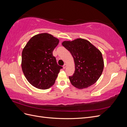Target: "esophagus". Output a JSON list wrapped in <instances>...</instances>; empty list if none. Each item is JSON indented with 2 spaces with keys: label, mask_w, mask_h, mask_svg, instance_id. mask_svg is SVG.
<instances>
[{
  "label": "esophagus",
  "mask_w": 127,
  "mask_h": 127,
  "mask_svg": "<svg viewBox=\"0 0 127 127\" xmlns=\"http://www.w3.org/2000/svg\"><path fill=\"white\" fill-rule=\"evenodd\" d=\"M67 66V64H64V66H63V68H64V69H65V68H66Z\"/></svg>",
  "instance_id": "esophagus-1"
}]
</instances>
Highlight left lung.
<instances>
[{
	"mask_svg": "<svg viewBox=\"0 0 127 127\" xmlns=\"http://www.w3.org/2000/svg\"><path fill=\"white\" fill-rule=\"evenodd\" d=\"M62 45L69 51L74 60L75 72L69 76L72 85L83 89L96 82L104 68L101 51L88 41L80 38L64 41Z\"/></svg>",
	"mask_w": 127,
	"mask_h": 127,
	"instance_id": "left-lung-1",
	"label": "left lung"
}]
</instances>
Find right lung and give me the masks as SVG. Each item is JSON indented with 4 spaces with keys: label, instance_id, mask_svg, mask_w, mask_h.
<instances>
[{
    "label": "right lung",
    "instance_id": "obj_1",
    "mask_svg": "<svg viewBox=\"0 0 127 127\" xmlns=\"http://www.w3.org/2000/svg\"><path fill=\"white\" fill-rule=\"evenodd\" d=\"M59 42L48 33L34 35L27 43L22 53V68L32 86L48 89L55 84L63 67L57 63L52 52Z\"/></svg>",
    "mask_w": 127,
    "mask_h": 127
}]
</instances>
